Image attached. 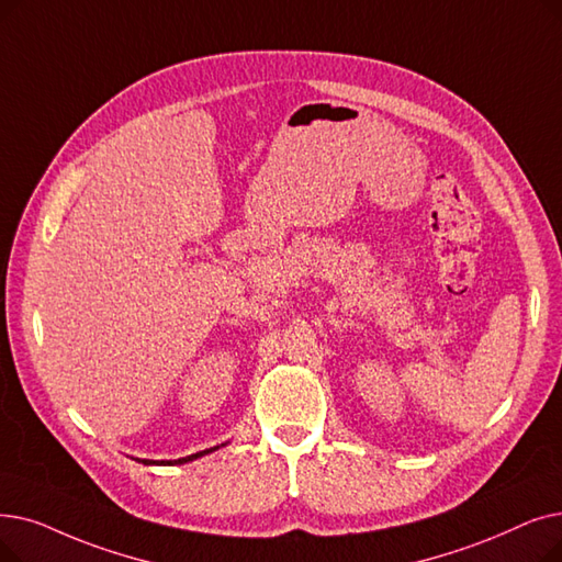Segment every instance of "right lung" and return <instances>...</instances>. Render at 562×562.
<instances>
[{
	"label": "right lung",
	"instance_id": "right-lung-1",
	"mask_svg": "<svg viewBox=\"0 0 562 562\" xmlns=\"http://www.w3.org/2000/svg\"><path fill=\"white\" fill-rule=\"evenodd\" d=\"M215 448H211V450H204V452H198V454H190V457H183V459H177V461H162V463H186V461H192V459H198V457H202V454H206V452H213ZM144 463H154V461H146L144 459Z\"/></svg>",
	"mask_w": 562,
	"mask_h": 562
}]
</instances>
